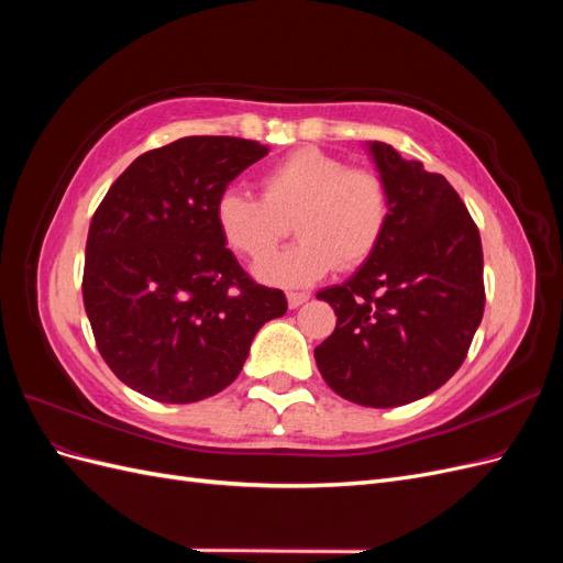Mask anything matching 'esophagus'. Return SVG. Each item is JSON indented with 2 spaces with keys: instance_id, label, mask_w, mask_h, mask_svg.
I'll use <instances>...</instances> for the list:
<instances>
[{
  "instance_id": "1",
  "label": "esophagus",
  "mask_w": 563,
  "mask_h": 563,
  "mask_svg": "<svg viewBox=\"0 0 563 563\" xmlns=\"http://www.w3.org/2000/svg\"><path fill=\"white\" fill-rule=\"evenodd\" d=\"M286 300H288V308L296 310V308H300L302 302H308L310 296H308V294H296V291H291V294H286Z\"/></svg>"
}]
</instances>
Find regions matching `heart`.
Masks as SVG:
<instances>
[{
  "instance_id": "b5f03b06",
  "label": "heart",
  "mask_w": 563,
  "mask_h": 563,
  "mask_svg": "<svg viewBox=\"0 0 563 563\" xmlns=\"http://www.w3.org/2000/svg\"><path fill=\"white\" fill-rule=\"evenodd\" d=\"M263 199L228 187L216 199V228L223 242L261 261L288 232L300 240L255 267V277L300 288L323 279L338 265L354 269L380 246L389 199L383 180L366 168L317 147H302L269 166L261 178Z\"/></svg>"
}]
</instances>
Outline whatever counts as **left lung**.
Masks as SVG:
<instances>
[{
    "label": "left lung",
    "instance_id": "left-lung-1",
    "mask_svg": "<svg viewBox=\"0 0 563 563\" xmlns=\"http://www.w3.org/2000/svg\"><path fill=\"white\" fill-rule=\"evenodd\" d=\"M366 150L387 190V230L347 282L317 294L338 321L314 360L335 395L391 408L432 395L465 362L484 317V253L444 176L387 143Z\"/></svg>",
    "mask_w": 563,
    "mask_h": 563
}]
</instances>
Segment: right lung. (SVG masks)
Segmentation results:
<instances>
[{
	"label": "right lung",
	"instance_id": "add662e5",
	"mask_svg": "<svg viewBox=\"0 0 563 563\" xmlns=\"http://www.w3.org/2000/svg\"><path fill=\"white\" fill-rule=\"evenodd\" d=\"M267 145L187 135L133 159L91 220L84 308L114 376L164 404L225 389L255 333L284 317L279 288L255 284L216 228V199Z\"/></svg>",
	"mask_w": 563,
	"mask_h": 563
}]
</instances>
